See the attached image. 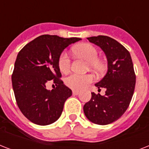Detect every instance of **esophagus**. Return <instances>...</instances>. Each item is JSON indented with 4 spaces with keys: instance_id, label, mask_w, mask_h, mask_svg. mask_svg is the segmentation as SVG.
Listing matches in <instances>:
<instances>
[{
    "instance_id": "obj_1",
    "label": "esophagus",
    "mask_w": 149,
    "mask_h": 149,
    "mask_svg": "<svg viewBox=\"0 0 149 149\" xmlns=\"http://www.w3.org/2000/svg\"><path fill=\"white\" fill-rule=\"evenodd\" d=\"M79 93V91H77V90H73V91H72V94H73V95H78Z\"/></svg>"
}]
</instances>
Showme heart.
Masks as SVG:
<instances>
[{
    "label": "heart",
    "instance_id": "1",
    "mask_svg": "<svg viewBox=\"0 0 149 149\" xmlns=\"http://www.w3.org/2000/svg\"><path fill=\"white\" fill-rule=\"evenodd\" d=\"M72 52L76 56L87 61L88 65L96 71H100L103 69V64L97 59L98 51L93 45L84 43L77 45L72 49ZM70 56L66 52H63L58 58V68L61 72H65L70 67ZM93 80V77L91 74H77L72 73L65 79V85L74 90H80L91 84Z\"/></svg>",
    "mask_w": 149,
    "mask_h": 149
}]
</instances>
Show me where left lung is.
<instances>
[{"mask_svg": "<svg viewBox=\"0 0 149 149\" xmlns=\"http://www.w3.org/2000/svg\"><path fill=\"white\" fill-rule=\"evenodd\" d=\"M87 39L103 50L107 60V71L95 84L98 90H106L105 95L91 93V100L84 104V113L94 124L109 125L123 115L134 94L136 77L132 57L121 44L108 36H93Z\"/></svg>", "mask_w": 149, "mask_h": 149, "instance_id": "8db88e82", "label": "left lung"}]
</instances>
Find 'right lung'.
Masks as SVG:
<instances>
[{
	"label": "right lung",
	"mask_w": 149,
	"mask_h": 149,
	"mask_svg": "<svg viewBox=\"0 0 149 149\" xmlns=\"http://www.w3.org/2000/svg\"><path fill=\"white\" fill-rule=\"evenodd\" d=\"M80 40L43 35L17 54L11 77L13 91L20 111L34 124L51 125L62 114L72 91L58 79L62 76L58 58L65 48ZM52 79L57 86L49 91L46 84Z\"/></svg>",
	"instance_id": "obj_1"
}]
</instances>
